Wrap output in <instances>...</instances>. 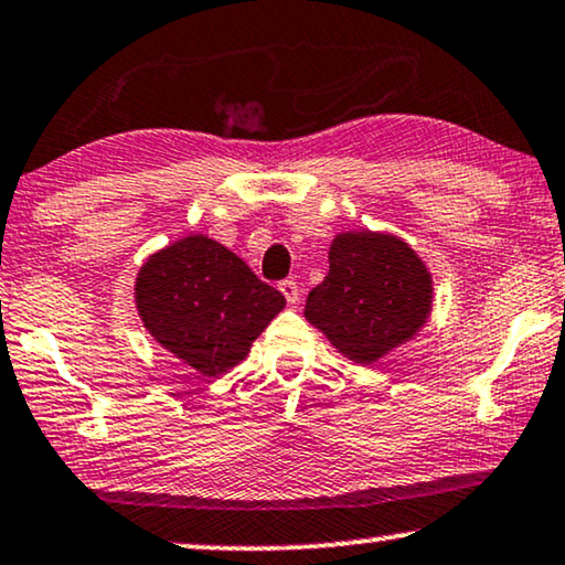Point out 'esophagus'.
I'll return each mask as SVG.
<instances>
[{"label":"esophagus","instance_id":"34e87169","mask_svg":"<svg viewBox=\"0 0 565 565\" xmlns=\"http://www.w3.org/2000/svg\"><path fill=\"white\" fill-rule=\"evenodd\" d=\"M278 289H281V295H284V299H287L289 305H297L299 302V287H297L295 278H284V281L278 284Z\"/></svg>","mask_w":565,"mask_h":565}]
</instances>
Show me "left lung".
Wrapping results in <instances>:
<instances>
[{
    "label": "left lung",
    "mask_w": 565,
    "mask_h": 565,
    "mask_svg": "<svg viewBox=\"0 0 565 565\" xmlns=\"http://www.w3.org/2000/svg\"><path fill=\"white\" fill-rule=\"evenodd\" d=\"M328 260V276L307 295L305 318L343 356L372 364L418 333L431 312V274L403 239L343 232Z\"/></svg>",
    "instance_id": "8db88e82"
}]
</instances>
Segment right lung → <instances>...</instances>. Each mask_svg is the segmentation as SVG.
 <instances>
[{"instance_id": "1", "label": "right lung", "mask_w": 565, "mask_h": 565, "mask_svg": "<svg viewBox=\"0 0 565 565\" xmlns=\"http://www.w3.org/2000/svg\"><path fill=\"white\" fill-rule=\"evenodd\" d=\"M284 305L281 291L204 235L183 237L149 255L137 276V310L145 328L206 377L243 361Z\"/></svg>"}]
</instances>
